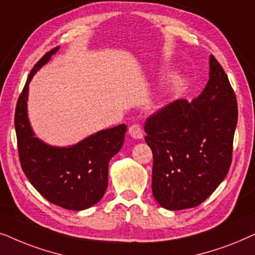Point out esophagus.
<instances>
[{
  "mask_svg": "<svg viewBox=\"0 0 255 255\" xmlns=\"http://www.w3.org/2000/svg\"><path fill=\"white\" fill-rule=\"evenodd\" d=\"M128 133L133 138H142L143 137V130H142L140 125H131L128 128Z\"/></svg>",
  "mask_w": 255,
  "mask_h": 255,
  "instance_id": "obj_1",
  "label": "esophagus"
}]
</instances>
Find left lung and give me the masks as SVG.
Listing matches in <instances>:
<instances>
[{
    "label": "left lung",
    "instance_id": "obj_1",
    "mask_svg": "<svg viewBox=\"0 0 255 255\" xmlns=\"http://www.w3.org/2000/svg\"><path fill=\"white\" fill-rule=\"evenodd\" d=\"M209 81L191 103L178 99L148 118L152 195L176 211L202 204L218 188L232 162L238 105L225 71L210 56Z\"/></svg>",
    "mask_w": 255,
    "mask_h": 255
}]
</instances>
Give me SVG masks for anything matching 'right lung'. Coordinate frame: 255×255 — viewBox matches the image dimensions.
Wrapping results in <instances>:
<instances>
[{"instance_id":"1","label":"right lung","mask_w":255,"mask_h":255,"mask_svg":"<svg viewBox=\"0 0 255 255\" xmlns=\"http://www.w3.org/2000/svg\"><path fill=\"white\" fill-rule=\"evenodd\" d=\"M58 49L49 51L33 66L17 101V145L21 167L33 188L54 205L81 211L104 197L108 185V163L120 151L127 126L99 130L69 147H56L36 137L28 117L29 84Z\"/></svg>"}]
</instances>
